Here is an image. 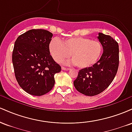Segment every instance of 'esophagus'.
<instances>
[{"label":"esophagus","instance_id":"obj_1","mask_svg":"<svg viewBox=\"0 0 132 132\" xmlns=\"http://www.w3.org/2000/svg\"><path fill=\"white\" fill-rule=\"evenodd\" d=\"M61 69H63V70H69V68H66V67H64V66H62L61 67Z\"/></svg>","mask_w":132,"mask_h":132}]
</instances>
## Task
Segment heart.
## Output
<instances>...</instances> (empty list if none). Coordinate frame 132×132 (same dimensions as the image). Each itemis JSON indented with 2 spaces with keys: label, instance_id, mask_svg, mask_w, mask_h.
Listing matches in <instances>:
<instances>
[{
  "label": "heart",
  "instance_id": "obj_1",
  "mask_svg": "<svg viewBox=\"0 0 132 132\" xmlns=\"http://www.w3.org/2000/svg\"><path fill=\"white\" fill-rule=\"evenodd\" d=\"M50 51L54 60L61 63L70 56L72 63L79 69H86L94 65L102 51L101 42L87 37H70L61 42L53 39L50 43Z\"/></svg>",
  "mask_w": 132,
  "mask_h": 132
}]
</instances>
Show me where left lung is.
<instances>
[{
    "instance_id": "8db88e82",
    "label": "left lung",
    "mask_w": 132,
    "mask_h": 132,
    "mask_svg": "<svg viewBox=\"0 0 132 132\" xmlns=\"http://www.w3.org/2000/svg\"><path fill=\"white\" fill-rule=\"evenodd\" d=\"M98 39L103 48L100 60L91 67L82 69L74 81L76 90L94 96L105 90L113 81L119 64V44L109 35L99 33Z\"/></svg>"
}]
</instances>
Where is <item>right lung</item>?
<instances>
[{"label":"right lung","instance_id":"1","mask_svg":"<svg viewBox=\"0 0 132 132\" xmlns=\"http://www.w3.org/2000/svg\"><path fill=\"white\" fill-rule=\"evenodd\" d=\"M53 34L43 29H32L20 35L15 42L12 63L19 86L33 95L48 93L54 85L56 73L61 70L50 52Z\"/></svg>","mask_w":132,"mask_h":132}]
</instances>
